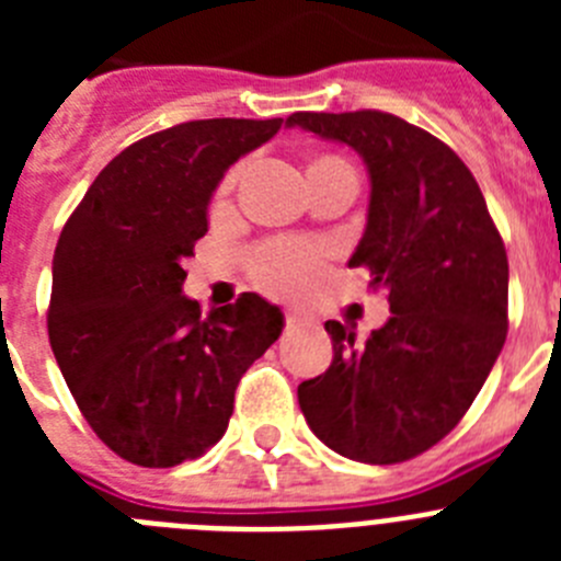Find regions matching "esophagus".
I'll list each match as a JSON object with an SVG mask.
<instances>
[{
    "label": "esophagus",
    "instance_id": "obj_1",
    "mask_svg": "<svg viewBox=\"0 0 561 561\" xmlns=\"http://www.w3.org/2000/svg\"><path fill=\"white\" fill-rule=\"evenodd\" d=\"M286 323L289 325H306V323H314V314L304 309H289L286 311Z\"/></svg>",
    "mask_w": 561,
    "mask_h": 561
}]
</instances>
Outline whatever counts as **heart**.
Listing matches in <instances>:
<instances>
[{
  "label": "heart",
  "instance_id": "b5f03b06",
  "mask_svg": "<svg viewBox=\"0 0 561 561\" xmlns=\"http://www.w3.org/2000/svg\"><path fill=\"white\" fill-rule=\"evenodd\" d=\"M320 165H345V162L323 157L311 168ZM230 182L232 176L225 182V187H230ZM320 264H323V255L317 247L306 244V241H275L255 255V277L257 284L266 286L270 291L295 295V291H304L320 275Z\"/></svg>",
  "mask_w": 561,
  "mask_h": 561
}]
</instances>
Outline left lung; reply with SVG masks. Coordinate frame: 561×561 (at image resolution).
Masks as SVG:
<instances>
[{
	"mask_svg": "<svg viewBox=\"0 0 561 561\" xmlns=\"http://www.w3.org/2000/svg\"><path fill=\"white\" fill-rule=\"evenodd\" d=\"M289 128L354 148L368 168V225L348 266H368L393 314L356 342L325 323L329 370L297 388L311 433L362 463H401L472 408L508 331V257L458 153L388 112H295Z\"/></svg>",
	"mask_w": 561,
	"mask_h": 561,
	"instance_id": "8db88e82",
	"label": "left lung"
}]
</instances>
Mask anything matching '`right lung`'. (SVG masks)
Instances as JSON below:
<instances>
[{
    "mask_svg": "<svg viewBox=\"0 0 561 561\" xmlns=\"http://www.w3.org/2000/svg\"><path fill=\"white\" fill-rule=\"evenodd\" d=\"M284 126L191 121L121 151L53 255L47 331L64 381L112 453L148 469L202 458L227 433L238 379L284 331L255 291L202 314L182 261L227 168Z\"/></svg>",
    "mask_w": 561,
    "mask_h": 561,
    "instance_id": "1",
    "label": "right lung"
}]
</instances>
